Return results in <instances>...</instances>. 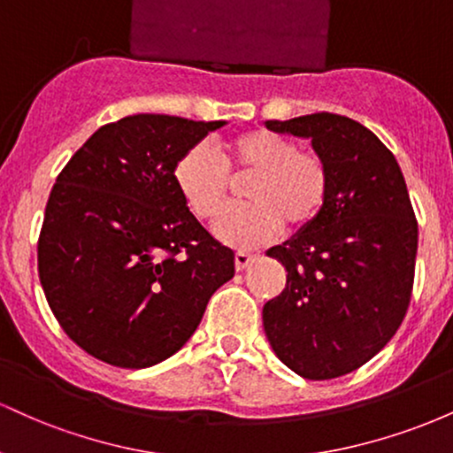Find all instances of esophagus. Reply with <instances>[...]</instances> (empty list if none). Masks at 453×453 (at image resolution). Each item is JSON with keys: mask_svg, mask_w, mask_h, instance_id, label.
Wrapping results in <instances>:
<instances>
[{"mask_svg": "<svg viewBox=\"0 0 453 453\" xmlns=\"http://www.w3.org/2000/svg\"><path fill=\"white\" fill-rule=\"evenodd\" d=\"M253 259H256V257H253V256H251V253H244V251H238V253H236V256H234V266H236V270H238V273H241V270H244V268H247V266H249V264H251V262H253Z\"/></svg>", "mask_w": 453, "mask_h": 453, "instance_id": "obj_1", "label": "esophagus"}]
</instances>
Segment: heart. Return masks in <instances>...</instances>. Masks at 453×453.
<instances>
[{
    "instance_id": "heart-1",
    "label": "heart",
    "mask_w": 453,
    "mask_h": 453,
    "mask_svg": "<svg viewBox=\"0 0 453 453\" xmlns=\"http://www.w3.org/2000/svg\"><path fill=\"white\" fill-rule=\"evenodd\" d=\"M221 159L206 144L180 153L173 180L197 219H212L227 194L230 173H253L244 185V204L223 211L215 223L219 241L234 247L266 242L283 223L292 230L311 226L327 196V168L313 150H300L294 140L256 129L219 144ZM224 164L221 165L220 161Z\"/></svg>"
}]
</instances>
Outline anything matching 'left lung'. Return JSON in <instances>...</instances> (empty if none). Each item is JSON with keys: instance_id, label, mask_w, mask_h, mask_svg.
<instances>
[{"instance_id": "1", "label": "left lung", "mask_w": 453, "mask_h": 453, "mask_svg": "<svg viewBox=\"0 0 453 453\" xmlns=\"http://www.w3.org/2000/svg\"><path fill=\"white\" fill-rule=\"evenodd\" d=\"M266 127L311 140L327 196L311 226L266 251L288 283L264 304V332L296 375H347L388 345L407 313L418 256L407 183L386 144L349 117L317 112Z\"/></svg>"}]
</instances>
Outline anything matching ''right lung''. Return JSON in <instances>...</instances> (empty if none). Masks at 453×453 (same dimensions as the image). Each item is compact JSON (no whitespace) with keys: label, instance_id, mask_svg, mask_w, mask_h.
Here are the masks:
<instances>
[{"label":"right lung","instance_id":"right-lung-1","mask_svg":"<svg viewBox=\"0 0 453 453\" xmlns=\"http://www.w3.org/2000/svg\"><path fill=\"white\" fill-rule=\"evenodd\" d=\"M226 126L170 114L108 123L57 176L38 242L40 283L65 334L97 360L149 368L174 356L234 253L176 191L180 153Z\"/></svg>","mask_w":453,"mask_h":453}]
</instances>
